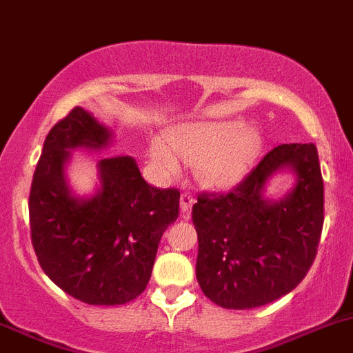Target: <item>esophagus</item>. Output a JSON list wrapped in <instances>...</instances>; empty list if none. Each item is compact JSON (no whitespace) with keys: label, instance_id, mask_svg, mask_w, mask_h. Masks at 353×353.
<instances>
[{"label":"esophagus","instance_id":"esophagus-1","mask_svg":"<svg viewBox=\"0 0 353 353\" xmlns=\"http://www.w3.org/2000/svg\"><path fill=\"white\" fill-rule=\"evenodd\" d=\"M193 203H195V199L190 195V193H181V199H180V208H181V214L183 217H190V212Z\"/></svg>","mask_w":353,"mask_h":353}]
</instances>
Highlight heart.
Here are the masks:
<instances>
[{
    "mask_svg": "<svg viewBox=\"0 0 353 353\" xmlns=\"http://www.w3.org/2000/svg\"><path fill=\"white\" fill-rule=\"evenodd\" d=\"M263 148L261 132L245 121H207L178 128L168 138H151L148 158L163 175H175L181 157L196 163V175L207 187L229 190L251 173Z\"/></svg>",
    "mask_w": 353,
    "mask_h": 353,
    "instance_id": "1",
    "label": "heart"
}]
</instances>
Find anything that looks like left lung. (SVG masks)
Returning <instances> with one entry per match:
<instances>
[{
  "label": "left lung",
  "mask_w": 353,
  "mask_h": 353,
  "mask_svg": "<svg viewBox=\"0 0 353 353\" xmlns=\"http://www.w3.org/2000/svg\"><path fill=\"white\" fill-rule=\"evenodd\" d=\"M283 171L294 173V187L269 199L268 180ZM192 221L199 236L196 281L210 301L251 310L284 296L312 268L323 229L316 146L274 148L234 192L200 195Z\"/></svg>",
  "instance_id": "obj_1"
}]
</instances>
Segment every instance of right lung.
<instances>
[{"label": "right lung", "mask_w": 353, "mask_h": 353, "mask_svg": "<svg viewBox=\"0 0 353 353\" xmlns=\"http://www.w3.org/2000/svg\"><path fill=\"white\" fill-rule=\"evenodd\" d=\"M114 132L74 108L45 138L30 190L32 244L45 274L87 305H124L145 291L160 239L178 219L180 192L146 183L131 157L97 161L94 193L70 188L72 151L101 153Z\"/></svg>", "instance_id": "right-lung-1"}]
</instances>
